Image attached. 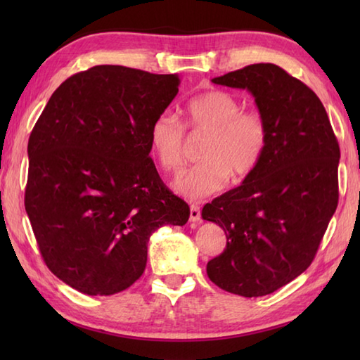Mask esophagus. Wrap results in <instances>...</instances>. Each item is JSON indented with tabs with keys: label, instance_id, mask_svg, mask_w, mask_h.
<instances>
[{
	"label": "esophagus",
	"instance_id": "obj_1",
	"mask_svg": "<svg viewBox=\"0 0 360 360\" xmlns=\"http://www.w3.org/2000/svg\"><path fill=\"white\" fill-rule=\"evenodd\" d=\"M201 221V210L196 204L190 205V223H200Z\"/></svg>",
	"mask_w": 360,
	"mask_h": 360
}]
</instances>
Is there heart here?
Segmentation results:
<instances>
[{
  "label": "heart",
  "mask_w": 360,
  "mask_h": 360,
  "mask_svg": "<svg viewBox=\"0 0 360 360\" xmlns=\"http://www.w3.org/2000/svg\"><path fill=\"white\" fill-rule=\"evenodd\" d=\"M184 125L204 133L201 162L181 172L173 190L187 200H201L223 188L229 178L241 181L255 170L267 148L269 129L258 111H243L241 102L223 89L198 94L182 108ZM150 147L165 172L184 162V128L170 112H160L148 129Z\"/></svg>",
  "instance_id": "heart-1"
}]
</instances>
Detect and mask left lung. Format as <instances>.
I'll list each match as a JSON object with an SVG mask.
<instances>
[{
  "label": "left lung",
  "instance_id": "8db88e82",
  "mask_svg": "<svg viewBox=\"0 0 360 360\" xmlns=\"http://www.w3.org/2000/svg\"><path fill=\"white\" fill-rule=\"evenodd\" d=\"M246 89L264 117L269 141L262 162L238 187L205 204L201 217L227 238L207 275L221 289L262 297L308 269L339 201L340 150L312 89L272 63L212 79Z\"/></svg>",
  "mask_w": 360,
  "mask_h": 360
}]
</instances>
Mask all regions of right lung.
I'll return each instance as SVG.
<instances>
[{
    "label": "right lung",
    "mask_w": 360,
    "mask_h": 360,
    "mask_svg": "<svg viewBox=\"0 0 360 360\" xmlns=\"http://www.w3.org/2000/svg\"><path fill=\"white\" fill-rule=\"evenodd\" d=\"M178 86L174 74L94 66L53 91L30 133L26 213L46 266L79 292L129 288L153 232L188 221L150 158V125Z\"/></svg>",
    "instance_id": "1"
}]
</instances>
